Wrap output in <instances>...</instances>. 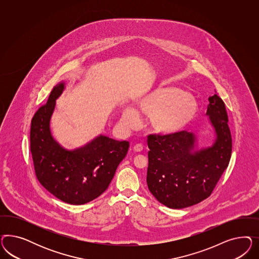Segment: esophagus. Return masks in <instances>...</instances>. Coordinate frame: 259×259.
Returning <instances> with one entry per match:
<instances>
[{
    "label": "esophagus",
    "mask_w": 259,
    "mask_h": 259,
    "mask_svg": "<svg viewBox=\"0 0 259 259\" xmlns=\"http://www.w3.org/2000/svg\"><path fill=\"white\" fill-rule=\"evenodd\" d=\"M143 149V146L140 144V143H138V144H136V145H134L133 150L135 152H138V153H140Z\"/></svg>",
    "instance_id": "1"
}]
</instances>
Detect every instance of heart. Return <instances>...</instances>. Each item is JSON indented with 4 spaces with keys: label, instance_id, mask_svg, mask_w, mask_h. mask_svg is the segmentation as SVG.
<instances>
[{
    "label": "heart",
    "instance_id": "heart-1",
    "mask_svg": "<svg viewBox=\"0 0 259 259\" xmlns=\"http://www.w3.org/2000/svg\"><path fill=\"white\" fill-rule=\"evenodd\" d=\"M141 112L150 118V124L156 133L169 135L181 131L196 117L197 103L195 98L181 89L158 88L146 96L140 103ZM125 128H134L140 122L139 113L126 109L121 118Z\"/></svg>",
    "mask_w": 259,
    "mask_h": 259
}]
</instances>
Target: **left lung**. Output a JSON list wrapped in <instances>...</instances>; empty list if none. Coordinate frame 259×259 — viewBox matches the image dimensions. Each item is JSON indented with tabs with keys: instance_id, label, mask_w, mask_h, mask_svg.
<instances>
[{
	"instance_id": "left-lung-1",
	"label": "left lung",
	"mask_w": 259,
	"mask_h": 259,
	"mask_svg": "<svg viewBox=\"0 0 259 259\" xmlns=\"http://www.w3.org/2000/svg\"><path fill=\"white\" fill-rule=\"evenodd\" d=\"M209 102L206 114L217 134L211 147L193 152L196 137L187 131L147 138V185L169 208H186L209 197L230 162L232 136L225 103L217 94Z\"/></svg>"
}]
</instances>
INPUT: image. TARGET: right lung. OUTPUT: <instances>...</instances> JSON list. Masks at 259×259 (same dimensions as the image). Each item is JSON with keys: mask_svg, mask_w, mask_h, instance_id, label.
<instances>
[{"mask_svg": "<svg viewBox=\"0 0 259 259\" xmlns=\"http://www.w3.org/2000/svg\"><path fill=\"white\" fill-rule=\"evenodd\" d=\"M64 83L57 84L32 118L30 151L39 183L63 202L92 201L108 188L129 148L128 141L100 136L85 146L67 151L53 139L49 122Z\"/></svg>", "mask_w": 259, "mask_h": 259, "instance_id": "obj_1", "label": "right lung"}]
</instances>
